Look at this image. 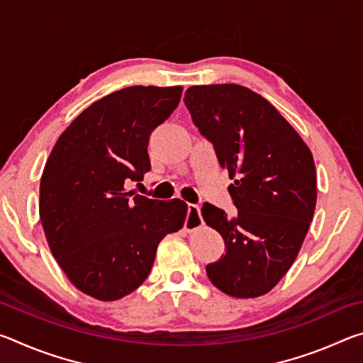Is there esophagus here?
Segmentation results:
<instances>
[{"instance_id": "obj_1", "label": "esophagus", "mask_w": 363, "mask_h": 363, "mask_svg": "<svg viewBox=\"0 0 363 363\" xmlns=\"http://www.w3.org/2000/svg\"><path fill=\"white\" fill-rule=\"evenodd\" d=\"M189 214H187V219H186V227L187 232H194L196 229H200L201 225H203V219H201V214H200V206L199 205H189Z\"/></svg>"}]
</instances>
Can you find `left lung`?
Returning a JSON list of instances; mask_svg holds the SVG:
<instances>
[{"label":"left lung","mask_w":363,"mask_h":363,"mask_svg":"<svg viewBox=\"0 0 363 363\" xmlns=\"http://www.w3.org/2000/svg\"><path fill=\"white\" fill-rule=\"evenodd\" d=\"M184 102L233 179L232 216L201 208L225 243L220 259L206 266L208 279L233 298L262 296L293 266L314 218V157L279 110L245 86H190Z\"/></svg>","instance_id":"1"}]
</instances>
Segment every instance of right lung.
<instances>
[{"instance_id": "right-lung-1", "label": "right lung", "mask_w": 363, "mask_h": 363, "mask_svg": "<svg viewBox=\"0 0 363 363\" xmlns=\"http://www.w3.org/2000/svg\"><path fill=\"white\" fill-rule=\"evenodd\" d=\"M182 86H130L83 110L43 169L40 218L52 256L79 291L116 301L144 284L158 243L182 229L187 203L126 192L150 171V133Z\"/></svg>"}]
</instances>
